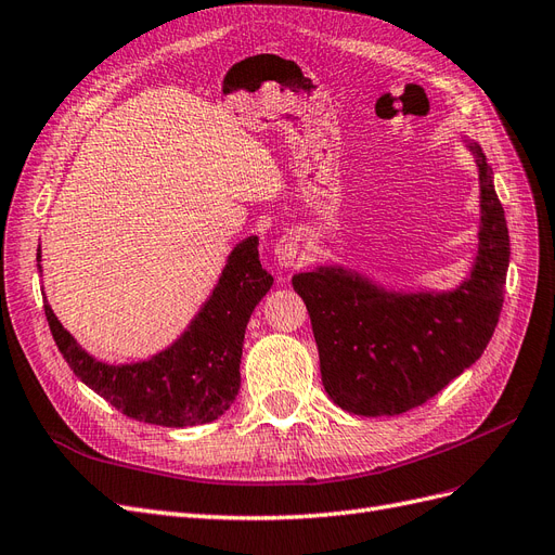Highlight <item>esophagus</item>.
I'll list each match as a JSON object with an SVG mask.
<instances>
[{
	"mask_svg": "<svg viewBox=\"0 0 555 555\" xmlns=\"http://www.w3.org/2000/svg\"><path fill=\"white\" fill-rule=\"evenodd\" d=\"M275 257H278V263L282 268H292V266L304 263V259H306L304 243H300L298 236H284L275 245Z\"/></svg>",
	"mask_w": 555,
	"mask_h": 555,
	"instance_id": "1",
	"label": "esophagus"
}]
</instances>
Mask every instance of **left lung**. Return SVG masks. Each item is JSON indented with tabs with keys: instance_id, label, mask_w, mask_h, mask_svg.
<instances>
[{
	"instance_id": "left-lung-1",
	"label": "left lung",
	"mask_w": 555,
	"mask_h": 555,
	"mask_svg": "<svg viewBox=\"0 0 555 555\" xmlns=\"http://www.w3.org/2000/svg\"><path fill=\"white\" fill-rule=\"evenodd\" d=\"M479 247L451 292H389L343 266L292 278L306 300L319 371L335 405L359 416H396L424 405L489 345L505 300L509 231L493 171L477 143Z\"/></svg>"
}]
</instances>
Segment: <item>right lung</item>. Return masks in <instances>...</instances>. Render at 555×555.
Masks as SVG:
<instances>
[{
    "mask_svg": "<svg viewBox=\"0 0 555 555\" xmlns=\"http://www.w3.org/2000/svg\"><path fill=\"white\" fill-rule=\"evenodd\" d=\"M41 271V247L37 249ZM273 287L259 261V238L233 247L212 294L180 338L147 361H96L43 304L50 333L74 375L137 422L184 428L215 422L241 389V357L251 310Z\"/></svg>",
    "mask_w": 555,
    "mask_h": 555,
    "instance_id": "add662e5",
    "label": "right lung"
}]
</instances>
